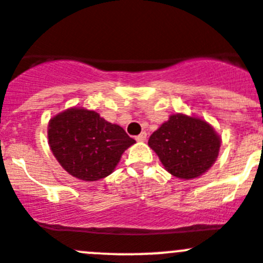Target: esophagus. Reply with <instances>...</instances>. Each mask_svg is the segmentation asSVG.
I'll list each match as a JSON object with an SVG mask.
<instances>
[{
  "instance_id": "obj_1",
  "label": "esophagus",
  "mask_w": 263,
  "mask_h": 263,
  "mask_svg": "<svg viewBox=\"0 0 263 263\" xmlns=\"http://www.w3.org/2000/svg\"><path fill=\"white\" fill-rule=\"evenodd\" d=\"M146 132H141V134L139 135V136H136V140L137 141H145V140H146Z\"/></svg>"
}]
</instances>
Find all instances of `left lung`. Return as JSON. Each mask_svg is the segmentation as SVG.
Returning a JSON list of instances; mask_svg holds the SVG:
<instances>
[{
    "label": "left lung",
    "instance_id": "1",
    "mask_svg": "<svg viewBox=\"0 0 263 263\" xmlns=\"http://www.w3.org/2000/svg\"><path fill=\"white\" fill-rule=\"evenodd\" d=\"M147 144L171 175L189 180L210 170L221 139L205 121L176 114L153 132Z\"/></svg>",
    "mask_w": 263,
    "mask_h": 263
}]
</instances>
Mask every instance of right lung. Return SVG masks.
I'll use <instances>...</instances> for the list:
<instances>
[{"label":"right lung","instance_id":"add662e5","mask_svg":"<svg viewBox=\"0 0 263 263\" xmlns=\"http://www.w3.org/2000/svg\"><path fill=\"white\" fill-rule=\"evenodd\" d=\"M48 144L68 173L80 180L98 181L113 172L135 140L96 111L72 108L50 121Z\"/></svg>","mask_w":263,"mask_h":263}]
</instances>
